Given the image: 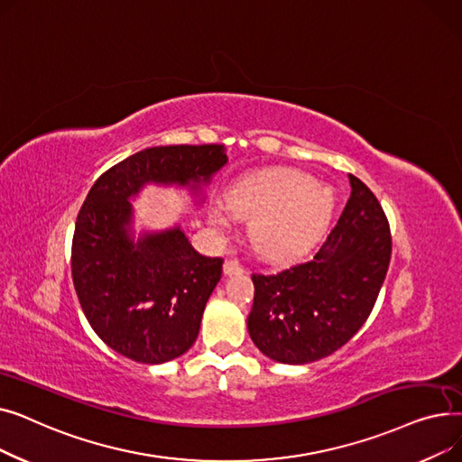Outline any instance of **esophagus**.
<instances>
[{
    "label": "esophagus",
    "mask_w": 462,
    "mask_h": 462,
    "mask_svg": "<svg viewBox=\"0 0 462 462\" xmlns=\"http://www.w3.org/2000/svg\"><path fill=\"white\" fill-rule=\"evenodd\" d=\"M237 273H244V265L239 263L237 258H228L225 262V275H237Z\"/></svg>",
    "instance_id": "1"
}]
</instances>
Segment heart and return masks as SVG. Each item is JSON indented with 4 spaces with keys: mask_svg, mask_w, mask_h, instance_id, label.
<instances>
[{
    "mask_svg": "<svg viewBox=\"0 0 462 462\" xmlns=\"http://www.w3.org/2000/svg\"><path fill=\"white\" fill-rule=\"evenodd\" d=\"M333 192L294 170H263L237 180L226 200H215L209 221L228 228L234 215L253 217L249 234L265 256H290L305 249L328 226Z\"/></svg>",
    "mask_w": 462,
    "mask_h": 462,
    "instance_id": "heart-1",
    "label": "heart"
}]
</instances>
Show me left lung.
<instances>
[{"label": "left lung", "instance_id": "obj_1", "mask_svg": "<svg viewBox=\"0 0 462 462\" xmlns=\"http://www.w3.org/2000/svg\"><path fill=\"white\" fill-rule=\"evenodd\" d=\"M352 192L337 225L307 262L253 273L249 335L262 354L303 365L341 346L365 324L392 260V232L373 190Z\"/></svg>", "mask_w": 462, "mask_h": 462}]
</instances>
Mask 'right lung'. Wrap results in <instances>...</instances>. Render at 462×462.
<instances>
[{"instance_id":"right-lung-1","label":"right lung","mask_w":462,"mask_h":462,"mask_svg":"<svg viewBox=\"0 0 462 462\" xmlns=\"http://www.w3.org/2000/svg\"><path fill=\"white\" fill-rule=\"evenodd\" d=\"M223 143L159 145L108 168L79 211L70 270L93 331L117 354L157 365L197 341L223 258L194 251L180 226L129 237V199L145 183L199 189L226 164Z\"/></svg>"}]
</instances>
